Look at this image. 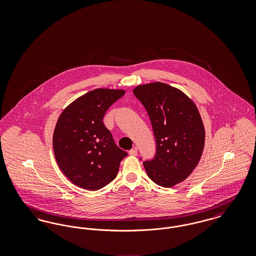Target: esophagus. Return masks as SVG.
Returning a JSON list of instances; mask_svg holds the SVG:
<instances>
[{
    "instance_id": "obj_1",
    "label": "esophagus",
    "mask_w": 256,
    "mask_h": 256,
    "mask_svg": "<svg viewBox=\"0 0 256 256\" xmlns=\"http://www.w3.org/2000/svg\"><path fill=\"white\" fill-rule=\"evenodd\" d=\"M137 154H138V148L135 146L134 148H132L130 150V156H137Z\"/></svg>"
}]
</instances>
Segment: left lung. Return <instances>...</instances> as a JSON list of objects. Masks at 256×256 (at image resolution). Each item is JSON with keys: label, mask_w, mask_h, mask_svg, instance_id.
I'll use <instances>...</instances> for the list:
<instances>
[{"label": "left lung", "mask_w": 256, "mask_h": 256, "mask_svg": "<svg viewBox=\"0 0 256 256\" xmlns=\"http://www.w3.org/2000/svg\"><path fill=\"white\" fill-rule=\"evenodd\" d=\"M145 106L156 140V154L144 162L148 178L170 188L182 182L198 164L206 130L195 102L176 87L150 82L132 90Z\"/></svg>", "instance_id": "1"}]
</instances>
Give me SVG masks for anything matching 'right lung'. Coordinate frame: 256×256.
I'll list each match as a JSON object with an SVG mask.
<instances>
[{"mask_svg":"<svg viewBox=\"0 0 256 256\" xmlns=\"http://www.w3.org/2000/svg\"><path fill=\"white\" fill-rule=\"evenodd\" d=\"M124 89L97 88L76 98L61 112L52 135L58 167L74 185L96 191L117 176L126 152L104 124V113Z\"/></svg>","mask_w":256,"mask_h":256,"instance_id":"right-lung-1","label":"right lung"}]
</instances>
